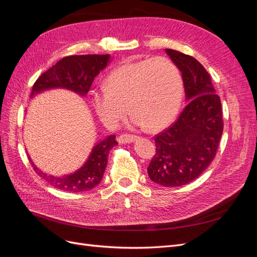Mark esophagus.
Instances as JSON below:
<instances>
[{
  "label": "esophagus",
  "instance_id": "obj_1",
  "mask_svg": "<svg viewBox=\"0 0 257 257\" xmlns=\"http://www.w3.org/2000/svg\"><path fill=\"white\" fill-rule=\"evenodd\" d=\"M138 137L135 135H126V134H122L118 137V142L119 144H131L134 143Z\"/></svg>",
  "mask_w": 257,
  "mask_h": 257
}]
</instances>
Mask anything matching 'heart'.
I'll return each instance as SVG.
<instances>
[{"instance_id":"heart-1","label":"heart","mask_w":257,"mask_h":257,"mask_svg":"<svg viewBox=\"0 0 257 257\" xmlns=\"http://www.w3.org/2000/svg\"><path fill=\"white\" fill-rule=\"evenodd\" d=\"M183 97L179 68L166 58L127 62L116 67L105 80V89L92 93L91 103L99 120L115 128L127 109L132 122L158 131L172 121Z\"/></svg>"}]
</instances>
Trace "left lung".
Listing matches in <instances>:
<instances>
[{"mask_svg":"<svg viewBox=\"0 0 257 257\" xmlns=\"http://www.w3.org/2000/svg\"><path fill=\"white\" fill-rule=\"evenodd\" d=\"M181 72L188 104L178 119L154 137L157 153L148 166L150 179L162 186L195 180L211 164L223 133L222 105L211 77L188 54L165 49Z\"/></svg>","mask_w":257,"mask_h":257,"instance_id":"1","label":"left lung"}]
</instances>
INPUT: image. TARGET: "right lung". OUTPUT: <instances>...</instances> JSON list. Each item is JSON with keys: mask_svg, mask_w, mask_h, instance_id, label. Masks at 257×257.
I'll return each instance as SVG.
<instances>
[{"mask_svg": "<svg viewBox=\"0 0 257 257\" xmlns=\"http://www.w3.org/2000/svg\"><path fill=\"white\" fill-rule=\"evenodd\" d=\"M110 62V54H83L65 57L57 62L48 71L40 76L32 88L31 96L51 89H66L82 97L88 94L95 77ZM118 145L114 135H109L97 142L84 164L76 172L53 176L44 173L29 157L36 174L45 181L61 191L87 192L97 186L102 181L108 162V154Z\"/></svg>", "mask_w": 257, "mask_h": 257, "instance_id": "1", "label": "right lung"}]
</instances>
